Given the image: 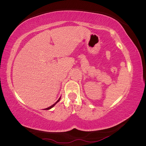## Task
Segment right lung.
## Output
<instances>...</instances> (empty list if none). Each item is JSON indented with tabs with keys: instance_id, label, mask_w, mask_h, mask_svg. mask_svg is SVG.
<instances>
[{
	"instance_id": "add662e5",
	"label": "right lung",
	"mask_w": 146,
	"mask_h": 146,
	"mask_svg": "<svg viewBox=\"0 0 146 146\" xmlns=\"http://www.w3.org/2000/svg\"><path fill=\"white\" fill-rule=\"evenodd\" d=\"M60 99H61V98H59V99H58V100L57 101H56V103H55L54 104H53L52 106H49V107H48V108H45V109H44V110H50V108H52L53 106H54V105H55V104H56V103H58V102H59V101H60Z\"/></svg>"
}]
</instances>
